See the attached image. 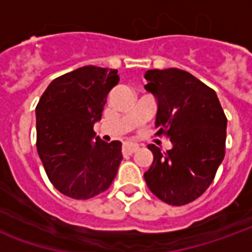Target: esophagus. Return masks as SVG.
Returning a JSON list of instances; mask_svg holds the SVG:
<instances>
[{"mask_svg":"<svg viewBox=\"0 0 252 252\" xmlns=\"http://www.w3.org/2000/svg\"><path fill=\"white\" fill-rule=\"evenodd\" d=\"M139 150V144L137 143H132V142H128L124 144V147H123V151L126 154H132L135 153Z\"/></svg>","mask_w":252,"mask_h":252,"instance_id":"esophagus-1","label":"esophagus"}]
</instances>
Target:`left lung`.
Returning <instances> with one entry per match:
<instances>
[{
    "label": "left lung",
    "instance_id": "obj_1",
    "mask_svg": "<svg viewBox=\"0 0 252 252\" xmlns=\"http://www.w3.org/2000/svg\"><path fill=\"white\" fill-rule=\"evenodd\" d=\"M144 89L157 99V135L171 148L162 153L148 144L154 160L144 173L146 184L170 205L198 198L216 175L225 153L227 117L215 90L180 68L148 70Z\"/></svg>",
    "mask_w": 252,
    "mask_h": 252
}]
</instances>
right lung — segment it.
Returning a JSON list of instances; mask_svg holds the SVG:
<instances>
[{"instance_id":"obj_1","label":"right lung","mask_w":252,"mask_h":252,"mask_svg":"<svg viewBox=\"0 0 252 252\" xmlns=\"http://www.w3.org/2000/svg\"><path fill=\"white\" fill-rule=\"evenodd\" d=\"M117 70L83 66L55 78L36 106V147L51 184L62 194L88 200L108 189L123 154L121 142L95 137Z\"/></svg>"}]
</instances>
